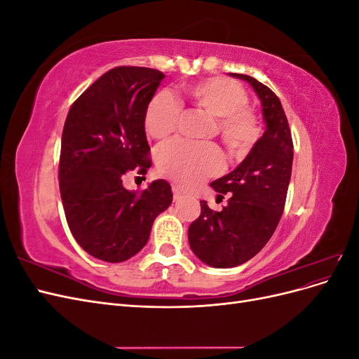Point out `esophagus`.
I'll list each match as a JSON object with an SVG mask.
<instances>
[{
	"label": "esophagus",
	"instance_id": "obj_1",
	"mask_svg": "<svg viewBox=\"0 0 359 359\" xmlns=\"http://www.w3.org/2000/svg\"><path fill=\"white\" fill-rule=\"evenodd\" d=\"M172 193H173V201L182 199V191L178 187H172Z\"/></svg>",
	"mask_w": 359,
	"mask_h": 359
}]
</instances>
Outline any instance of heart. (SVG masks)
I'll use <instances>...</instances> for the list:
<instances>
[{
	"label": "heart",
	"mask_w": 359,
	"mask_h": 359,
	"mask_svg": "<svg viewBox=\"0 0 359 359\" xmlns=\"http://www.w3.org/2000/svg\"><path fill=\"white\" fill-rule=\"evenodd\" d=\"M182 95L194 106L217 116V128L229 153L241 157L260 136L259 119L247 106L248 97L240 83L227 78H208L182 86ZM181 106L168 93H158L147 104L145 132L153 139L170 136L178 126ZM160 170L181 187H193L224 168L219 147L172 140L157 153Z\"/></svg>",
	"instance_id": "b5f03b06"
}]
</instances>
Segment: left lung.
Here are the masks:
<instances>
[{"mask_svg": "<svg viewBox=\"0 0 359 359\" xmlns=\"http://www.w3.org/2000/svg\"><path fill=\"white\" fill-rule=\"evenodd\" d=\"M253 86L265 133L231 173L211 182L219 196L229 194L222 211L201 201V215L189 227L191 252L214 268L238 266L256 256L273 236L285 210L292 175L293 144L283 106L252 76L229 73Z\"/></svg>", "mask_w": 359, "mask_h": 359, "instance_id": "obj_1", "label": "left lung"}]
</instances>
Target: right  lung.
Segmentation results:
<instances>
[{
    "label": "right lung",
    "instance_id": "add662e5",
    "mask_svg": "<svg viewBox=\"0 0 359 359\" xmlns=\"http://www.w3.org/2000/svg\"><path fill=\"white\" fill-rule=\"evenodd\" d=\"M165 74L121 66L106 72L76 100L61 137L60 191L74 240L104 262H124L145 247L156 217L169 208L165 180L142 191L124 189L130 170L151 166L144 114Z\"/></svg>",
    "mask_w": 359,
    "mask_h": 359
}]
</instances>
